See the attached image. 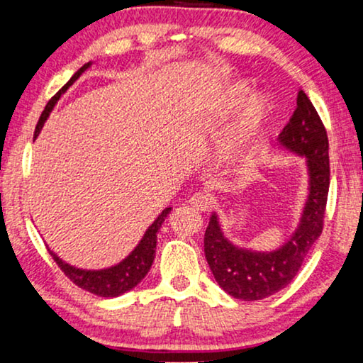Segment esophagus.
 <instances>
[{
	"label": "esophagus",
	"instance_id": "esophagus-1",
	"mask_svg": "<svg viewBox=\"0 0 363 363\" xmlns=\"http://www.w3.org/2000/svg\"><path fill=\"white\" fill-rule=\"evenodd\" d=\"M189 203H191V206L199 212H207L208 208L212 207V197L208 196V194L197 192V194H194L191 199H189Z\"/></svg>",
	"mask_w": 363,
	"mask_h": 363
}]
</instances>
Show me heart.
<instances>
[{
  "label": "heart",
  "instance_id": "heart-1",
  "mask_svg": "<svg viewBox=\"0 0 363 363\" xmlns=\"http://www.w3.org/2000/svg\"><path fill=\"white\" fill-rule=\"evenodd\" d=\"M248 85L243 84V82H238V84L232 85L230 89L227 90L225 99H223L222 110L218 113V120H227L230 118L232 115L237 113V110L243 105L245 99L248 95ZM269 115V101L264 95H255L248 100L247 106H245L242 125H240V135L232 141L230 147H228V152H235L237 147L242 145L245 138L257 133L262 125L267 121Z\"/></svg>",
  "mask_w": 363,
  "mask_h": 363
}]
</instances>
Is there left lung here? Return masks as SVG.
<instances>
[{
  "mask_svg": "<svg viewBox=\"0 0 363 363\" xmlns=\"http://www.w3.org/2000/svg\"><path fill=\"white\" fill-rule=\"evenodd\" d=\"M289 123L279 133L278 143L306 157L309 194L299 225L288 242L273 252L240 248L225 238L213 212L203 237V252L218 286L233 298L258 301L286 288L301 269L306 255L323 233L329 194V140L314 105L299 90Z\"/></svg>",
  "mask_w": 363,
  "mask_h": 363,
  "instance_id": "8db88e82",
  "label": "left lung"
}]
</instances>
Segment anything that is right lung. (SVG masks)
Returning a JSON list of instances; mask_svg holds the SVG:
<instances>
[{"label": "right lung", "instance_id": "1", "mask_svg": "<svg viewBox=\"0 0 363 363\" xmlns=\"http://www.w3.org/2000/svg\"><path fill=\"white\" fill-rule=\"evenodd\" d=\"M90 65L91 62L85 64L84 67H80L77 72L72 75V79H70L67 84H65L62 89H60L57 94L49 100V104L45 105L43 115H40V118L38 121V126H35L34 130V138L39 136L45 120L49 118L50 111H52L55 104H57V100L62 96V94L67 91L69 86L90 67ZM169 212H171V207H166L164 211L157 216L156 220L147 227V230L145 232V235H143V238L140 240V243L136 245L135 250H133L125 259H121L118 264H115V267L104 268V269H82L65 263L64 259H60L50 248H49V253L50 257L54 258V262L57 263V267L62 269L65 277H67L74 284H77L79 288L89 291L91 294L101 296V298H116V296L123 294L126 291L135 288L136 284H140L141 279L146 277L147 272H150L151 264L155 262V257H156L157 232H160V228L162 225V222L166 220V217L169 216Z\"/></svg>", "mask_w": 363, "mask_h": 363}]
</instances>
